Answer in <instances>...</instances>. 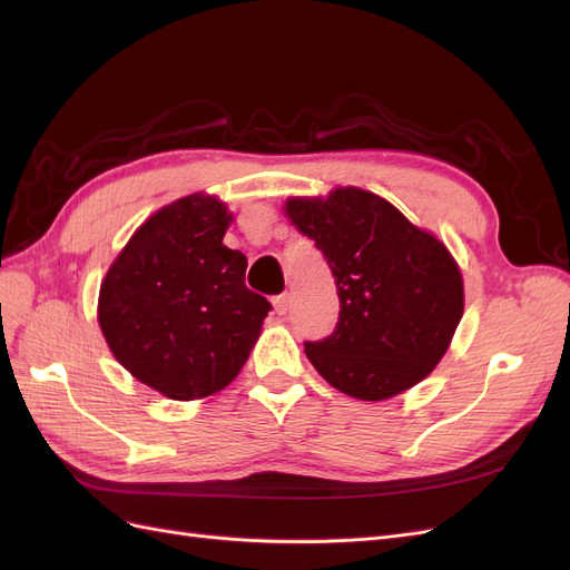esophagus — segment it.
Wrapping results in <instances>:
<instances>
[{
  "mask_svg": "<svg viewBox=\"0 0 570 570\" xmlns=\"http://www.w3.org/2000/svg\"><path fill=\"white\" fill-rule=\"evenodd\" d=\"M273 306H275V314H287V308H289V295L285 292V295H278V297H273Z\"/></svg>",
  "mask_w": 570,
  "mask_h": 570,
  "instance_id": "obj_1",
  "label": "esophagus"
}]
</instances>
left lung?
Here are the masks:
<instances>
[{
	"mask_svg": "<svg viewBox=\"0 0 570 570\" xmlns=\"http://www.w3.org/2000/svg\"><path fill=\"white\" fill-rule=\"evenodd\" d=\"M285 216L314 239L337 285L333 335L304 347L325 381L383 402L433 373L463 316V278L442 239L352 185L289 197Z\"/></svg>",
	"mask_w": 570,
	"mask_h": 570,
	"instance_id": "left-lung-1",
	"label": "left lung"
}]
</instances>
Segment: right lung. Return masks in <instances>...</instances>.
Instances as JSON below:
<instances>
[{
	"mask_svg": "<svg viewBox=\"0 0 570 570\" xmlns=\"http://www.w3.org/2000/svg\"><path fill=\"white\" fill-rule=\"evenodd\" d=\"M230 223L214 195L170 202L132 233L101 281L97 321L111 354L168 400H204L230 385L271 312L245 285V254L223 245Z\"/></svg>",
	"mask_w": 570,
	"mask_h": 570,
	"instance_id": "add662e5",
	"label": "right lung"
}]
</instances>
